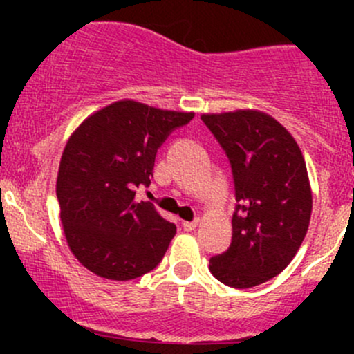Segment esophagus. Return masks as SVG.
<instances>
[{
    "mask_svg": "<svg viewBox=\"0 0 354 354\" xmlns=\"http://www.w3.org/2000/svg\"><path fill=\"white\" fill-rule=\"evenodd\" d=\"M198 223H200L198 219H195V221H185L183 227H185V230H187V231H194L195 227L198 226Z\"/></svg>",
    "mask_w": 354,
    "mask_h": 354,
    "instance_id": "1",
    "label": "esophagus"
}]
</instances>
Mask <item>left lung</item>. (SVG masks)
Listing matches in <instances>:
<instances>
[{"label":"left lung","mask_w":354,"mask_h":354,"mask_svg":"<svg viewBox=\"0 0 354 354\" xmlns=\"http://www.w3.org/2000/svg\"><path fill=\"white\" fill-rule=\"evenodd\" d=\"M202 121L230 159L238 202L230 248L209 269L226 286H259L286 269L308 231L305 159L292 135L262 111L202 114Z\"/></svg>","instance_id":"obj_1"}]
</instances>
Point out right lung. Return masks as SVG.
<instances>
[{"label":"right lung","instance_id":"add662e5","mask_svg":"<svg viewBox=\"0 0 354 354\" xmlns=\"http://www.w3.org/2000/svg\"><path fill=\"white\" fill-rule=\"evenodd\" d=\"M195 113L152 108L123 99L85 118L59 160L56 195L75 259L111 281L156 269L176 234L135 188L151 185L157 149Z\"/></svg>","mask_w":354,"mask_h":354}]
</instances>
